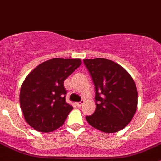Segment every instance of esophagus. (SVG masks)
I'll use <instances>...</instances> for the list:
<instances>
[{
    "mask_svg": "<svg viewBox=\"0 0 161 161\" xmlns=\"http://www.w3.org/2000/svg\"><path fill=\"white\" fill-rule=\"evenodd\" d=\"M84 103V100H81L80 102H78V103H76V105H77V107H79V108H80L81 106H82V104Z\"/></svg>",
    "mask_w": 161,
    "mask_h": 161,
    "instance_id": "1",
    "label": "esophagus"
}]
</instances>
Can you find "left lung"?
<instances>
[{
  "label": "left lung",
  "instance_id": "left-lung-1",
  "mask_svg": "<svg viewBox=\"0 0 161 161\" xmlns=\"http://www.w3.org/2000/svg\"><path fill=\"white\" fill-rule=\"evenodd\" d=\"M95 86V112L86 121L106 133L121 130L131 121L138 104V92L131 76L117 63L104 58L84 59Z\"/></svg>",
  "mask_w": 161,
  "mask_h": 161
}]
</instances>
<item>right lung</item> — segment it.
<instances>
[{"instance_id":"obj_1","label":"right lung","mask_w":161,"mask_h":161,"mask_svg":"<svg viewBox=\"0 0 161 161\" xmlns=\"http://www.w3.org/2000/svg\"><path fill=\"white\" fill-rule=\"evenodd\" d=\"M82 64L80 59L53 58L27 75L20 91L25 121L35 130L50 132L61 127L73 109L66 103L64 82Z\"/></svg>"}]
</instances>
